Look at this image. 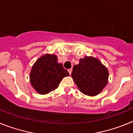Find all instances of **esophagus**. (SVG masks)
<instances>
[{"label": "esophagus", "instance_id": "obj_1", "mask_svg": "<svg viewBox=\"0 0 133 133\" xmlns=\"http://www.w3.org/2000/svg\"><path fill=\"white\" fill-rule=\"evenodd\" d=\"M68 71H69V74H71V72H72V69H69V70H68Z\"/></svg>", "mask_w": 133, "mask_h": 133}]
</instances>
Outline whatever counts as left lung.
Wrapping results in <instances>:
<instances>
[{
    "label": "left lung",
    "mask_w": 133,
    "mask_h": 133,
    "mask_svg": "<svg viewBox=\"0 0 133 133\" xmlns=\"http://www.w3.org/2000/svg\"><path fill=\"white\" fill-rule=\"evenodd\" d=\"M71 76L81 92L93 97L98 95L107 85L109 71L98 59L85 56L74 66Z\"/></svg>",
    "instance_id": "1"
}]
</instances>
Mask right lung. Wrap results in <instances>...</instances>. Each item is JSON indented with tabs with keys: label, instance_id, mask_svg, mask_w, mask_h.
Listing matches in <instances>:
<instances>
[{
	"label": "right lung",
	"instance_id": "add662e5",
	"mask_svg": "<svg viewBox=\"0 0 133 133\" xmlns=\"http://www.w3.org/2000/svg\"><path fill=\"white\" fill-rule=\"evenodd\" d=\"M57 61L56 55L46 54L40 57L32 66L30 81L38 93H49L58 87L64 77L69 76L67 70Z\"/></svg>",
	"mask_w": 133,
	"mask_h": 133
}]
</instances>
